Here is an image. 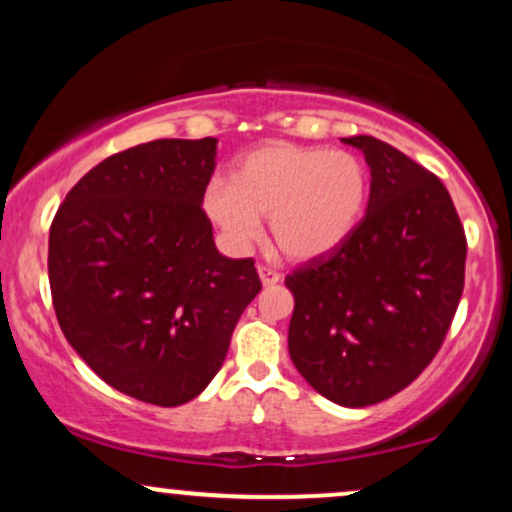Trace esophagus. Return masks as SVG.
<instances>
[{
    "mask_svg": "<svg viewBox=\"0 0 512 512\" xmlns=\"http://www.w3.org/2000/svg\"><path fill=\"white\" fill-rule=\"evenodd\" d=\"M257 274H260L262 286H276L281 281V274L274 272V269H269V267H257Z\"/></svg>",
    "mask_w": 512,
    "mask_h": 512,
    "instance_id": "esophagus-1",
    "label": "esophagus"
}]
</instances>
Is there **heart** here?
Masks as SVG:
<instances>
[{"label":"heart","mask_w":512,"mask_h":512,"mask_svg":"<svg viewBox=\"0 0 512 512\" xmlns=\"http://www.w3.org/2000/svg\"><path fill=\"white\" fill-rule=\"evenodd\" d=\"M368 192V166L351 151L267 142L238 158L233 180L211 178L202 207L231 252L250 250L269 216L286 257L315 260L356 231Z\"/></svg>","instance_id":"1"}]
</instances>
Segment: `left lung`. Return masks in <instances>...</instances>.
<instances>
[{"label": "left lung", "instance_id": "left-lung-1", "mask_svg": "<svg viewBox=\"0 0 512 512\" xmlns=\"http://www.w3.org/2000/svg\"><path fill=\"white\" fill-rule=\"evenodd\" d=\"M366 158L370 197L356 231L303 264L289 354L298 373L342 407L404 390L443 344L464 286L467 240L436 175L375 137H344Z\"/></svg>", "mask_w": 512, "mask_h": 512}]
</instances>
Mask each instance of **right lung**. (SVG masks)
Returning <instances> with one entry per match:
<instances>
[{"label":"right lung","mask_w":512,"mask_h":512,"mask_svg":"<svg viewBox=\"0 0 512 512\" xmlns=\"http://www.w3.org/2000/svg\"><path fill=\"white\" fill-rule=\"evenodd\" d=\"M219 139H156L98 163L50 228L57 320L98 378L178 407L219 373L262 289L252 260L216 250L202 209Z\"/></svg>","instance_id":"add662e5"}]
</instances>
